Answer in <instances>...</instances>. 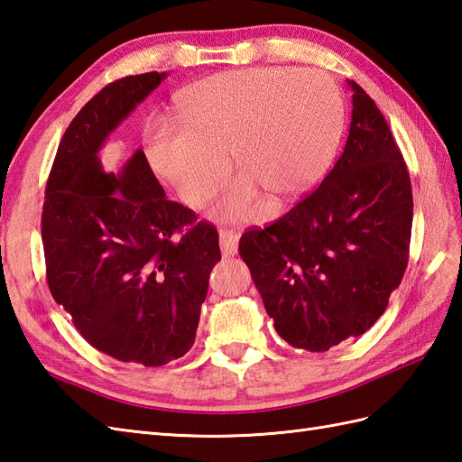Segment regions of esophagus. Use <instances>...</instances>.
Masks as SVG:
<instances>
[{"label": "esophagus", "mask_w": 462, "mask_h": 462, "mask_svg": "<svg viewBox=\"0 0 462 462\" xmlns=\"http://www.w3.org/2000/svg\"><path fill=\"white\" fill-rule=\"evenodd\" d=\"M219 245H221L223 256H225V258H231V256L237 254L239 235L229 231V229H221V231H219Z\"/></svg>", "instance_id": "esophagus-1"}]
</instances>
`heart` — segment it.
I'll return each mask as SVG.
<instances>
[{"label": "heart", "mask_w": 462, "mask_h": 462, "mask_svg": "<svg viewBox=\"0 0 462 462\" xmlns=\"http://www.w3.org/2000/svg\"><path fill=\"white\" fill-rule=\"evenodd\" d=\"M178 123H152L146 156L186 204L198 206L233 162L243 174L213 201L227 221L263 216V189L310 192L331 166L345 129L339 88L319 70L219 72L188 88Z\"/></svg>", "instance_id": "heart-1"}]
</instances>
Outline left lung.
Masks as SVG:
<instances>
[{
	"label": "left lung",
	"instance_id": "1",
	"mask_svg": "<svg viewBox=\"0 0 462 462\" xmlns=\"http://www.w3.org/2000/svg\"><path fill=\"white\" fill-rule=\"evenodd\" d=\"M346 84L351 129L333 171L286 216L239 241L274 329L310 353L373 328L408 266L413 199L406 162L373 97Z\"/></svg>",
	"mask_w": 462,
	"mask_h": 462
}]
</instances>
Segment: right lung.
<instances>
[{
	"label": "right lung",
	"instance_id": "right-lung-1",
	"mask_svg": "<svg viewBox=\"0 0 462 462\" xmlns=\"http://www.w3.org/2000/svg\"><path fill=\"white\" fill-rule=\"evenodd\" d=\"M166 72L106 86L66 129L42 206L47 280L56 303L97 351L162 366L194 345L219 235L166 199L141 149L117 174L99 151Z\"/></svg>",
	"mask_w": 462,
	"mask_h": 462
}]
</instances>
